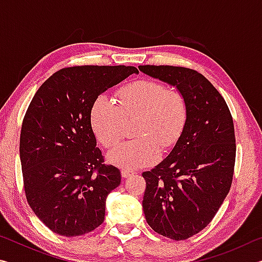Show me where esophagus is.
<instances>
[{
    "mask_svg": "<svg viewBox=\"0 0 262 262\" xmlns=\"http://www.w3.org/2000/svg\"><path fill=\"white\" fill-rule=\"evenodd\" d=\"M132 174H134V172L128 171V170H122L121 171V176L123 177V178H128V177H130Z\"/></svg>",
    "mask_w": 262,
    "mask_h": 262,
    "instance_id": "esophagus-1",
    "label": "esophagus"
}]
</instances>
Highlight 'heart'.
Here are the masks:
<instances>
[{
    "instance_id": "obj_1",
    "label": "heart",
    "mask_w": 262,
    "mask_h": 262,
    "mask_svg": "<svg viewBox=\"0 0 262 262\" xmlns=\"http://www.w3.org/2000/svg\"><path fill=\"white\" fill-rule=\"evenodd\" d=\"M136 117L137 139L122 142L108 154L111 163L127 170L150 165L161 149L165 151L177 143L188 119L187 99L183 92L158 81L137 79L118 91L117 104L99 96L92 104L90 123L100 143L111 148L122 139L125 120Z\"/></svg>"
}]
</instances>
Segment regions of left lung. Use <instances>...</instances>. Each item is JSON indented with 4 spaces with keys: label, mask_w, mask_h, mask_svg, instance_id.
<instances>
[{
    "label": "left lung",
    "mask_w": 262,
    "mask_h": 262,
    "mask_svg": "<svg viewBox=\"0 0 262 262\" xmlns=\"http://www.w3.org/2000/svg\"><path fill=\"white\" fill-rule=\"evenodd\" d=\"M142 73L176 86L187 99L188 119L170 155L143 172V211L155 232L184 241L205 229L231 187L236 137L227 103L196 70L140 66Z\"/></svg>",
    "instance_id": "obj_1"
}]
</instances>
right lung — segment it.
<instances>
[{"instance_id":"add662e5","label":"right lung","mask_w":262,"mask_h":262,"mask_svg":"<svg viewBox=\"0 0 262 262\" xmlns=\"http://www.w3.org/2000/svg\"><path fill=\"white\" fill-rule=\"evenodd\" d=\"M135 67L76 66L60 69L38 89L20 130L19 156L31 209L66 237L92 231L105 202L120 185V170L104 164L90 123L94 101Z\"/></svg>"}]
</instances>
